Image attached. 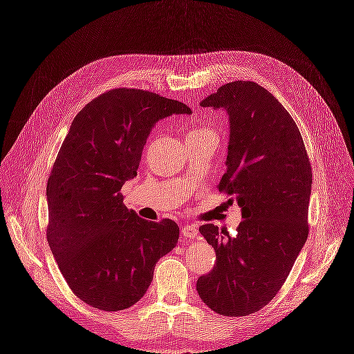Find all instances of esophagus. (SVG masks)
I'll use <instances>...</instances> for the list:
<instances>
[{
	"instance_id": "1",
	"label": "esophagus",
	"mask_w": 354,
	"mask_h": 354,
	"mask_svg": "<svg viewBox=\"0 0 354 354\" xmlns=\"http://www.w3.org/2000/svg\"><path fill=\"white\" fill-rule=\"evenodd\" d=\"M181 234L187 239H195L199 234V230L196 226H194V224H186V226L181 227Z\"/></svg>"
}]
</instances>
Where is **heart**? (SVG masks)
<instances>
[{
  "label": "heart",
  "mask_w": 354,
  "mask_h": 354,
  "mask_svg": "<svg viewBox=\"0 0 354 354\" xmlns=\"http://www.w3.org/2000/svg\"><path fill=\"white\" fill-rule=\"evenodd\" d=\"M214 134L209 128L207 127H196L192 128V130L187 133V138H196V137H202V136H211Z\"/></svg>",
  "instance_id": "b5f03b06"
}]
</instances>
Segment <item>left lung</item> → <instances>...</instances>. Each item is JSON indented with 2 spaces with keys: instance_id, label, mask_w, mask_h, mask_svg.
<instances>
[{
  "instance_id": "left-lung-1",
  "label": "left lung",
  "mask_w": 354,
  "mask_h": 354,
  "mask_svg": "<svg viewBox=\"0 0 354 354\" xmlns=\"http://www.w3.org/2000/svg\"><path fill=\"white\" fill-rule=\"evenodd\" d=\"M201 106L227 113L218 189L236 201L242 221L236 238L214 224L199 227L217 263L196 289L216 313L246 316L272 301L307 241L312 167L292 116L261 85L229 82Z\"/></svg>"
}]
</instances>
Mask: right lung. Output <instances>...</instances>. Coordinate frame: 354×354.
<instances>
[{
	"label": "right lung",
	"mask_w": 354,
	"mask_h": 354,
	"mask_svg": "<svg viewBox=\"0 0 354 354\" xmlns=\"http://www.w3.org/2000/svg\"><path fill=\"white\" fill-rule=\"evenodd\" d=\"M190 115L185 103L116 88L75 116L47 183V239L75 295L104 312L134 306L153 281L160 257L176 248L173 220L147 221L120 194L137 176L158 121Z\"/></svg>",
	"instance_id": "obj_1"
}]
</instances>
